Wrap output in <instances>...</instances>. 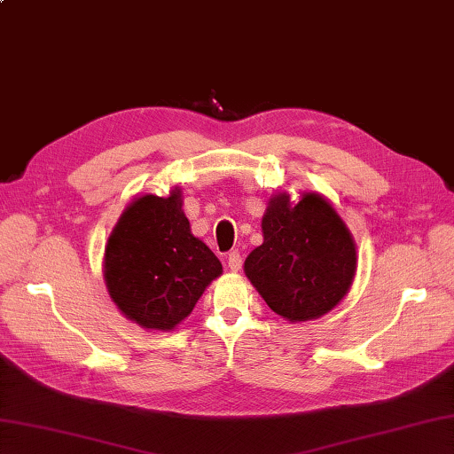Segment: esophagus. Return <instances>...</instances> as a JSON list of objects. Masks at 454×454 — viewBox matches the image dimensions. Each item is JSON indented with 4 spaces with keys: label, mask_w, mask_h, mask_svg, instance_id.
<instances>
[{
    "label": "esophagus",
    "mask_w": 454,
    "mask_h": 454,
    "mask_svg": "<svg viewBox=\"0 0 454 454\" xmlns=\"http://www.w3.org/2000/svg\"><path fill=\"white\" fill-rule=\"evenodd\" d=\"M227 263H229V270L237 273V271L242 268V256H240V252H239V250L229 252V256H227Z\"/></svg>",
    "instance_id": "obj_1"
}]
</instances>
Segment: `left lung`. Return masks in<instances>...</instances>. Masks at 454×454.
<instances>
[{"instance_id":"8db88e82","label":"left lung","mask_w":454,"mask_h":454,"mask_svg":"<svg viewBox=\"0 0 454 454\" xmlns=\"http://www.w3.org/2000/svg\"><path fill=\"white\" fill-rule=\"evenodd\" d=\"M263 242L245 260L250 283L275 314L308 322L342 301L356 273V245L324 196L306 192L291 204L275 194L262 217Z\"/></svg>"}]
</instances>
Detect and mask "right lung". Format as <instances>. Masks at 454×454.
Instances as JSON below:
<instances>
[{
    "label": "right lung",
    "mask_w": 454,
    "mask_h": 454,
    "mask_svg": "<svg viewBox=\"0 0 454 454\" xmlns=\"http://www.w3.org/2000/svg\"><path fill=\"white\" fill-rule=\"evenodd\" d=\"M221 271L215 254L191 233L179 189L168 198H137L107 239L109 296L144 329L169 331L181 324Z\"/></svg>",
    "instance_id": "add662e5"
}]
</instances>
